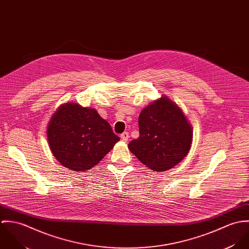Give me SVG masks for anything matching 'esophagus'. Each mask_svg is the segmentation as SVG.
<instances>
[{
	"label": "esophagus",
	"mask_w": 249,
	"mask_h": 249,
	"mask_svg": "<svg viewBox=\"0 0 249 249\" xmlns=\"http://www.w3.org/2000/svg\"><path fill=\"white\" fill-rule=\"evenodd\" d=\"M128 137H129V135H128L127 132H124V133L121 134V139H122L123 142H126L127 139H128Z\"/></svg>",
	"instance_id": "1"
}]
</instances>
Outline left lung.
Segmentation results:
<instances>
[{"label": "left lung", "mask_w": 249, "mask_h": 249, "mask_svg": "<svg viewBox=\"0 0 249 249\" xmlns=\"http://www.w3.org/2000/svg\"><path fill=\"white\" fill-rule=\"evenodd\" d=\"M140 136L129 150L154 172H166L189 153L193 128L182 109L163 95L144 107L139 116Z\"/></svg>", "instance_id": "1"}]
</instances>
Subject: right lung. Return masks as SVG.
<instances>
[{
	"mask_svg": "<svg viewBox=\"0 0 249 249\" xmlns=\"http://www.w3.org/2000/svg\"><path fill=\"white\" fill-rule=\"evenodd\" d=\"M47 138L55 159L74 172L92 169L120 141L96 109L71 102L53 113Z\"/></svg>",
	"mask_w": 249,
	"mask_h": 249,
	"instance_id": "obj_1",
	"label": "right lung"
}]
</instances>
